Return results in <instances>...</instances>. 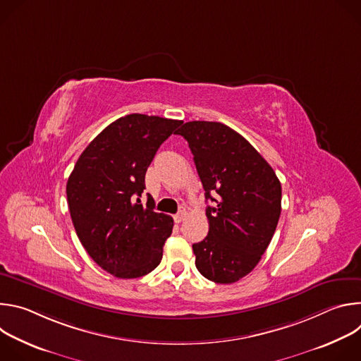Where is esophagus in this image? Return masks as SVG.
I'll return each instance as SVG.
<instances>
[{
  "label": "esophagus",
  "mask_w": 361,
  "mask_h": 361,
  "mask_svg": "<svg viewBox=\"0 0 361 361\" xmlns=\"http://www.w3.org/2000/svg\"><path fill=\"white\" fill-rule=\"evenodd\" d=\"M185 216H187L185 210H181L180 213H177V214L174 216V221H176V223H181V221L185 219Z\"/></svg>",
  "instance_id": "1"
}]
</instances>
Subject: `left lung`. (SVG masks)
I'll use <instances>...</instances> for the list:
<instances>
[{"label": "left lung", "mask_w": 361, "mask_h": 361, "mask_svg": "<svg viewBox=\"0 0 361 361\" xmlns=\"http://www.w3.org/2000/svg\"><path fill=\"white\" fill-rule=\"evenodd\" d=\"M177 134L188 142L205 200L214 202L205 209L207 237L192 244L195 267L214 283H235L259 264L274 235L280 180L259 151L221 123L190 121Z\"/></svg>", "instance_id": "left-lung-1"}]
</instances>
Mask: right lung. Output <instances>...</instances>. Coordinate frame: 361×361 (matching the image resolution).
I'll use <instances>...</instances> for the list:
<instances>
[{"mask_svg": "<svg viewBox=\"0 0 361 361\" xmlns=\"http://www.w3.org/2000/svg\"><path fill=\"white\" fill-rule=\"evenodd\" d=\"M183 121L128 114L102 130L82 151L67 181L75 233L91 259L118 279L156 269L174 221L141 204L144 180L160 145Z\"/></svg>", "mask_w": 361, "mask_h": 361, "instance_id": "1", "label": "right lung"}]
</instances>
